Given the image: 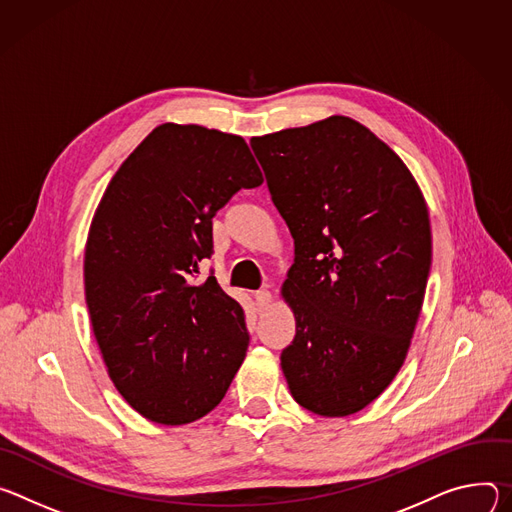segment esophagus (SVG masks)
Returning a JSON list of instances; mask_svg holds the SVG:
<instances>
[{
    "mask_svg": "<svg viewBox=\"0 0 512 512\" xmlns=\"http://www.w3.org/2000/svg\"><path fill=\"white\" fill-rule=\"evenodd\" d=\"M254 299H256V305H258V309L262 311V309H266L268 307V303H270V291L268 289H260V291H256L254 293Z\"/></svg>",
    "mask_w": 512,
    "mask_h": 512,
    "instance_id": "obj_1",
    "label": "esophagus"
}]
</instances>
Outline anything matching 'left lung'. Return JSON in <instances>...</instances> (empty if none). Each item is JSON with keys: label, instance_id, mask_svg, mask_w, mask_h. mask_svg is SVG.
<instances>
[{"label": "left lung", "instance_id": "obj_1", "mask_svg": "<svg viewBox=\"0 0 512 512\" xmlns=\"http://www.w3.org/2000/svg\"><path fill=\"white\" fill-rule=\"evenodd\" d=\"M250 146L295 240L282 285L297 333L280 354L293 399L321 417L368 407L401 370L431 270L425 199L366 126L331 116Z\"/></svg>", "mask_w": 512, "mask_h": 512}]
</instances>
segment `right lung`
<instances>
[{"label":"right lung","instance_id":"right-lung-1","mask_svg":"<svg viewBox=\"0 0 512 512\" xmlns=\"http://www.w3.org/2000/svg\"><path fill=\"white\" fill-rule=\"evenodd\" d=\"M234 134L162 124L107 185L85 246V299L107 372L142 417L185 425L213 411L244 362L250 335L215 276L213 217L262 185Z\"/></svg>","mask_w":512,"mask_h":512}]
</instances>
